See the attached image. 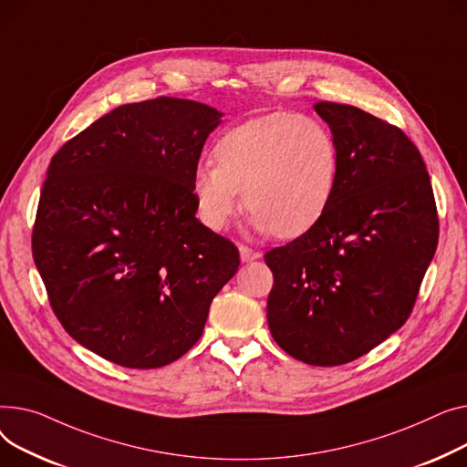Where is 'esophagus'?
Masks as SVG:
<instances>
[{
    "mask_svg": "<svg viewBox=\"0 0 467 467\" xmlns=\"http://www.w3.org/2000/svg\"><path fill=\"white\" fill-rule=\"evenodd\" d=\"M239 254H241L243 262H253V260L260 258V253L251 249V246H246V244H239Z\"/></svg>",
    "mask_w": 467,
    "mask_h": 467,
    "instance_id": "34e87169",
    "label": "esophagus"
}]
</instances>
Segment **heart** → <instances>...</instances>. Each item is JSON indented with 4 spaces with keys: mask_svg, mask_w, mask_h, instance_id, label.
<instances>
[{
    "mask_svg": "<svg viewBox=\"0 0 467 467\" xmlns=\"http://www.w3.org/2000/svg\"><path fill=\"white\" fill-rule=\"evenodd\" d=\"M214 166L192 177L200 221L224 230L241 207L262 232L292 239L315 228L330 207L339 177V147L318 119L271 113L224 131L213 147Z\"/></svg>",
    "mask_w": 467,
    "mask_h": 467,
    "instance_id": "obj_1",
    "label": "heart"
}]
</instances>
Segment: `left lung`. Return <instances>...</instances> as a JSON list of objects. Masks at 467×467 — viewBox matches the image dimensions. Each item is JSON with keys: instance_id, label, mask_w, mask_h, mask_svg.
Here are the masks:
<instances>
[{"instance_id": "1", "label": "left lung", "mask_w": 467, "mask_h": 467, "mask_svg": "<svg viewBox=\"0 0 467 467\" xmlns=\"http://www.w3.org/2000/svg\"><path fill=\"white\" fill-rule=\"evenodd\" d=\"M339 147L334 200L307 234L275 246L267 324L292 358L341 366L403 326L435 254L440 218L426 163L394 124L315 103Z\"/></svg>"}]
</instances>
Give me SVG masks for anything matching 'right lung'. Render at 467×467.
<instances>
[{"instance_id":"obj_1","label":"right lung","mask_w":467,"mask_h":467,"mask_svg":"<svg viewBox=\"0 0 467 467\" xmlns=\"http://www.w3.org/2000/svg\"><path fill=\"white\" fill-rule=\"evenodd\" d=\"M216 109L179 98L117 107L52 156L32 253L64 330L101 358L152 369L202 337L237 246L196 218L192 177Z\"/></svg>"}]
</instances>
